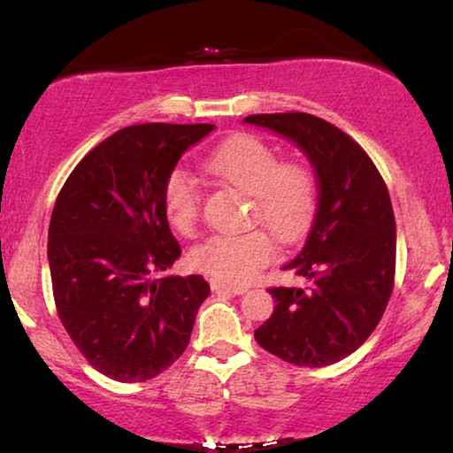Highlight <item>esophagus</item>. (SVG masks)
<instances>
[{
	"label": "esophagus",
	"instance_id": "1",
	"mask_svg": "<svg viewBox=\"0 0 453 453\" xmlns=\"http://www.w3.org/2000/svg\"><path fill=\"white\" fill-rule=\"evenodd\" d=\"M210 287H212L216 295H245L247 293L245 287H231V284H225V282H219V280L210 282Z\"/></svg>",
	"mask_w": 453,
	"mask_h": 453
}]
</instances>
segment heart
Listing matches in <instances>:
<instances>
[{
  "label": "heart",
  "mask_w": 453,
  "mask_h": 453,
  "mask_svg": "<svg viewBox=\"0 0 453 453\" xmlns=\"http://www.w3.org/2000/svg\"><path fill=\"white\" fill-rule=\"evenodd\" d=\"M206 169L251 196L253 220H262L280 241H295L305 231L315 206V185L305 166L280 163L276 150L253 135L228 140L206 160ZM166 216L175 231L194 234L200 219V189L185 169L166 177L163 189ZM276 256V243L264 228L239 234H214L189 253L197 272L216 280L243 284Z\"/></svg>",
  "instance_id": "obj_1"
}]
</instances>
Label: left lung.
<instances>
[{
	"instance_id": "obj_1",
	"label": "left lung",
	"mask_w": 453,
	"mask_h": 453,
	"mask_svg": "<svg viewBox=\"0 0 453 453\" xmlns=\"http://www.w3.org/2000/svg\"><path fill=\"white\" fill-rule=\"evenodd\" d=\"M305 154L318 179V208L301 251L284 270L303 287L270 288L274 313L257 344L282 361L326 367L371 336L392 295L395 220L386 183L367 152L309 113L245 117Z\"/></svg>"
}]
</instances>
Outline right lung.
Instances as JSON below:
<instances>
[{"label": "right lung", "instance_id": "add662e5", "mask_svg": "<svg viewBox=\"0 0 453 453\" xmlns=\"http://www.w3.org/2000/svg\"><path fill=\"white\" fill-rule=\"evenodd\" d=\"M210 123L129 126L80 160L49 225L53 296L73 344L103 375L146 381L188 349L210 295L200 274L163 276L181 256L163 189Z\"/></svg>", "mask_w": 453, "mask_h": 453}]
</instances>
